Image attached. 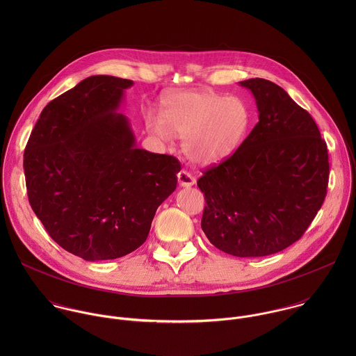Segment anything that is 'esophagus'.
Listing matches in <instances>:
<instances>
[{
	"mask_svg": "<svg viewBox=\"0 0 356 356\" xmlns=\"http://www.w3.org/2000/svg\"><path fill=\"white\" fill-rule=\"evenodd\" d=\"M178 182H179V185H181L182 188H191V186H193V185L196 184V179H195V177H193L191 172L182 170V171L178 174Z\"/></svg>",
	"mask_w": 356,
	"mask_h": 356,
	"instance_id": "1",
	"label": "esophagus"
}]
</instances>
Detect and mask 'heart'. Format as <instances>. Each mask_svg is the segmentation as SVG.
Here are the masks:
<instances>
[{"mask_svg": "<svg viewBox=\"0 0 356 356\" xmlns=\"http://www.w3.org/2000/svg\"><path fill=\"white\" fill-rule=\"evenodd\" d=\"M153 133L165 141L185 137L184 152L199 164L219 163L238 149L251 126V111L238 97L189 90L167 97L163 116L148 115Z\"/></svg>", "mask_w": 356, "mask_h": 356, "instance_id": "b5f03b06", "label": "heart"}]
</instances>
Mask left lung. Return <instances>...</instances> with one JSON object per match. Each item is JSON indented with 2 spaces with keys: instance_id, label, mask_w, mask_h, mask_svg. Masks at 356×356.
Returning <instances> with one entry per match:
<instances>
[{
  "instance_id": "obj_1",
  "label": "left lung",
  "mask_w": 356,
  "mask_h": 356,
  "mask_svg": "<svg viewBox=\"0 0 356 356\" xmlns=\"http://www.w3.org/2000/svg\"><path fill=\"white\" fill-rule=\"evenodd\" d=\"M240 85L254 95L259 122L197 181L207 204L202 229L226 254L267 256L296 243L322 207L327 147L311 115L282 88L261 78Z\"/></svg>"
}]
</instances>
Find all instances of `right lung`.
<instances>
[{"label": "right lung", "mask_w": 356, "mask_h": 356, "mask_svg": "<svg viewBox=\"0 0 356 356\" xmlns=\"http://www.w3.org/2000/svg\"><path fill=\"white\" fill-rule=\"evenodd\" d=\"M133 81L93 75L51 100L24 151L29 202L51 238L85 260L141 247L181 163L140 149L119 112Z\"/></svg>", "instance_id": "obj_1"}]
</instances>
